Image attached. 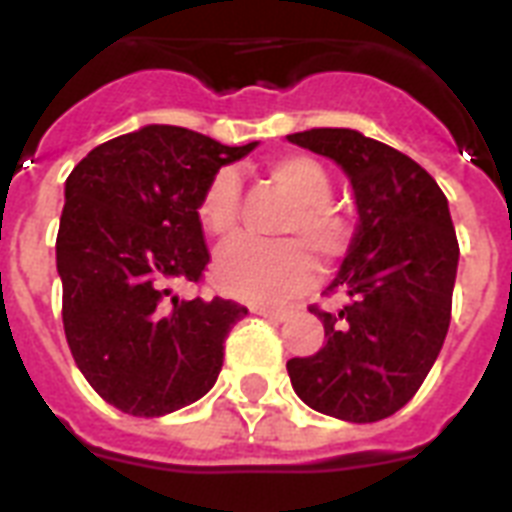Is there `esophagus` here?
Instances as JSON below:
<instances>
[{
    "label": "esophagus",
    "mask_w": 512,
    "mask_h": 512,
    "mask_svg": "<svg viewBox=\"0 0 512 512\" xmlns=\"http://www.w3.org/2000/svg\"><path fill=\"white\" fill-rule=\"evenodd\" d=\"M252 313H257V316H263V319H271V321H284L289 316L284 308H252Z\"/></svg>",
    "instance_id": "1"
}]
</instances>
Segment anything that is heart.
<instances>
[{
  "instance_id": "heart-1",
  "label": "heart",
  "mask_w": 512,
  "mask_h": 512,
  "mask_svg": "<svg viewBox=\"0 0 512 512\" xmlns=\"http://www.w3.org/2000/svg\"><path fill=\"white\" fill-rule=\"evenodd\" d=\"M268 175L295 201L281 225V233L295 239L239 241L225 249L215 265L220 289L247 303H279L303 292L316 276L310 252L332 263L353 236L348 217L329 204L335 183L319 159L308 154L276 156L268 162ZM239 207V177L233 170H217L201 193L196 217L207 236L231 241L239 231Z\"/></svg>"
}]
</instances>
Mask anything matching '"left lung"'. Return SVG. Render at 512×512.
I'll use <instances>...</instances> for the list:
<instances>
[{"mask_svg":"<svg viewBox=\"0 0 512 512\" xmlns=\"http://www.w3.org/2000/svg\"><path fill=\"white\" fill-rule=\"evenodd\" d=\"M289 143L335 159L358 207V231L329 287L348 303L337 313L311 305L324 345L289 358V380L316 412L385 420L412 401L449 332L460 260L449 204L414 159L356 130L319 127Z\"/></svg>","mask_w":512,"mask_h":512,"instance_id":"obj_1","label":"left lung"}]
</instances>
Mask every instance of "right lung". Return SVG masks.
<instances>
[{
  "label": "right lung",
  "instance_id": "obj_1",
  "mask_svg": "<svg viewBox=\"0 0 512 512\" xmlns=\"http://www.w3.org/2000/svg\"><path fill=\"white\" fill-rule=\"evenodd\" d=\"M255 146L148 124L92 148L68 175L55 241L63 329L79 372L124 414L183 409L223 369L225 337L247 308L180 300L172 287L199 284L209 263L201 193Z\"/></svg>",
  "mask_w": 512,
  "mask_h": 512
}]
</instances>
